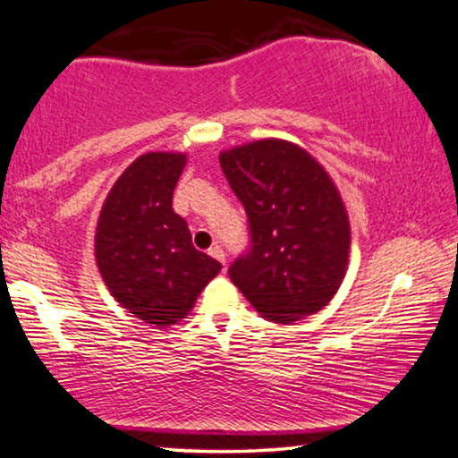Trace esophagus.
Returning <instances> with one entry per match:
<instances>
[{"label":"esophagus","mask_w":458,"mask_h":458,"mask_svg":"<svg viewBox=\"0 0 458 458\" xmlns=\"http://www.w3.org/2000/svg\"><path fill=\"white\" fill-rule=\"evenodd\" d=\"M208 256L215 258V260H217V262L225 264V253H224V250H222V247H219V245H213L211 250H208Z\"/></svg>","instance_id":"obj_1"}]
</instances>
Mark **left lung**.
<instances>
[{
  "mask_svg": "<svg viewBox=\"0 0 458 458\" xmlns=\"http://www.w3.org/2000/svg\"><path fill=\"white\" fill-rule=\"evenodd\" d=\"M219 164L243 202L251 250L230 279L275 324L313 316L337 294L350 260V217L337 185L310 151L282 139L225 148Z\"/></svg>",
  "mask_w": 458,
  "mask_h": 458,
  "instance_id": "obj_1",
  "label": "left lung"
}]
</instances>
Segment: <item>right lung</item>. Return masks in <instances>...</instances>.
Listing matches in <instances>:
<instances>
[{"mask_svg": "<svg viewBox=\"0 0 458 458\" xmlns=\"http://www.w3.org/2000/svg\"><path fill=\"white\" fill-rule=\"evenodd\" d=\"M185 153L136 157L110 187L96 228V262L110 294L142 322L168 328L194 310L222 264L191 245L173 208Z\"/></svg>", "mask_w": 458, "mask_h": 458, "instance_id": "add662e5", "label": "right lung"}]
</instances>
